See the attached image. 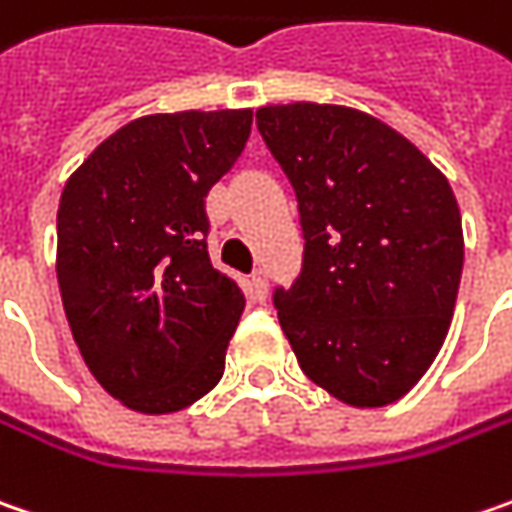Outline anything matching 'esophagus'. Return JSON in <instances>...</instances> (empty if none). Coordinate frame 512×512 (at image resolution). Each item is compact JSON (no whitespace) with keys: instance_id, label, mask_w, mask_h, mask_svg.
I'll return each instance as SVG.
<instances>
[{"instance_id":"1","label":"esophagus","mask_w":512,"mask_h":512,"mask_svg":"<svg viewBox=\"0 0 512 512\" xmlns=\"http://www.w3.org/2000/svg\"><path fill=\"white\" fill-rule=\"evenodd\" d=\"M250 288H253V296H256V299H265V296H268V270H253V273H250Z\"/></svg>"}]
</instances>
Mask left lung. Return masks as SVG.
Segmentation results:
<instances>
[{
	"label": "left lung",
	"instance_id": "8db88e82",
	"mask_svg": "<svg viewBox=\"0 0 512 512\" xmlns=\"http://www.w3.org/2000/svg\"><path fill=\"white\" fill-rule=\"evenodd\" d=\"M256 126L299 201L302 270L273 291L299 366L343 403H395L441 351L458 296L464 233L449 181L348 106H262Z\"/></svg>",
	"mask_w": 512,
	"mask_h": 512
}]
</instances>
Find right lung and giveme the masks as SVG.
<instances>
[{
  "instance_id": "right-lung-1",
  "label": "right lung",
  "mask_w": 512,
  "mask_h": 512,
  "mask_svg": "<svg viewBox=\"0 0 512 512\" xmlns=\"http://www.w3.org/2000/svg\"><path fill=\"white\" fill-rule=\"evenodd\" d=\"M250 123V109L138 117L60 195L65 317L97 383L135 412H181L224 374L244 294L210 262L204 198Z\"/></svg>"
}]
</instances>
